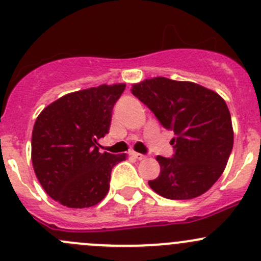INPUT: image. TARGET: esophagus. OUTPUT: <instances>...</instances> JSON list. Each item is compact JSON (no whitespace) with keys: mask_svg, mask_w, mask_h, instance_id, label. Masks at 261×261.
I'll list each match as a JSON object with an SVG mask.
<instances>
[{"mask_svg":"<svg viewBox=\"0 0 261 261\" xmlns=\"http://www.w3.org/2000/svg\"><path fill=\"white\" fill-rule=\"evenodd\" d=\"M130 155H131V156H134V158H135V159H138V160H143V159H145V155L140 154V152L131 151V152H130Z\"/></svg>","mask_w":261,"mask_h":261,"instance_id":"obj_1","label":"esophagus"}]
</instances>
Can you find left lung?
Segmentation results:
<instances>
[{"mask_svg": "<svg viewBox=\"0 0 261 261\" xmlns=\"http://www.w3.org/2000/svg\"><path fill=\"white\" fill-rule=\"evenodd\" d=\"M163 126L174 133L173 158L156 156L160 174L149 180L168 199H192L208 191L225 170L233 128L225 99L193 82L155 77L131 87Z\"/></svg>", "mask_w": 261, "mask_h": 261, "instance_id": "8db88e82", "label": "left lung"}]
</instances>
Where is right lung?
<instances>
[{
  "label": "right lung",
  "mask_w": 261,
  "mask_h": 261,
  "mask_svg": "<svg viewBox=\"0 0 261 261\" xmlns=\"http://www.w3.org/2000/svg\"><path fill=\"white\" fill-rule=\"evenodd\" d=\"M125 83L72 92L46 106L31 136L34 172L44 191L69 208L96 206L109 193L111 170L127 155L99 152Z\"/></svg>",
  "instance_id": "add662e5"
}]
</instances>
